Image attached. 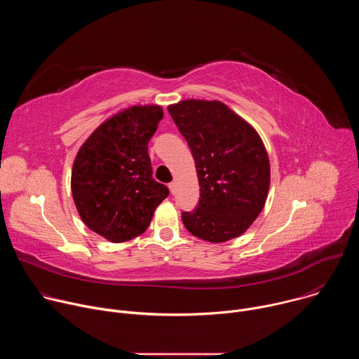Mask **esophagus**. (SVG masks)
Here are the masks:
<instances>
[{"label": "esophagus", "mask_w": 359, "mask_h": 359, "mask_svg": "<svg viewBox=\"0 0 359 359\" xmlns=\"http://www.w3.org/2000/svg\"><path fill=\"white\" fill-rule=\"evenodd\" d=\"M168 187H169L170 193H172V194H175V191H176V184L172 182V183H169V184H168Z\"/></svg>", "instance_id": "esophagus-1"}]
</instances>
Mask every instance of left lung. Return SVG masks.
Returning a JSON list of instances; mask_svg holds the SVG:
<instances>
[{
  "label": "left lung",
  "instance_id": "8db88e82",
  "mask_svg": "<svg viewBox=\"0 0 359 359\" xmlns=\"http://www.w3.org/2000/svg\"><path fill=\"white\" fill-rule=\"evenodd\" d=\"M168 111L190 147L200 186L197 206L182 213L184 227L212 243L243 234L263 210L270 187L259 133L219 100H182Z\"/></svg>",
  "mask_w": 359,
  "mask_h": 359
}]
</instances>
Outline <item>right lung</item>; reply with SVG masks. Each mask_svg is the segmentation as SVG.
<instances>
[{
  "mask_svg": "<svg viewBox=\"0 0 359 359\" xmlns=\"http://www.w3.org/2000/svg\"><path fill=\"white\" fill-rule=\"evenodd\" d=\"M161 107H132L102 123L82 144L71 187L82 222L112 243L142 234L169 189L151 177L147 143Z\"/></svg>",
  "mask_w": 359,
  "mask_h": 359,
  "instance_id": "1",
  "label": "right lung"
}]
</instances>
